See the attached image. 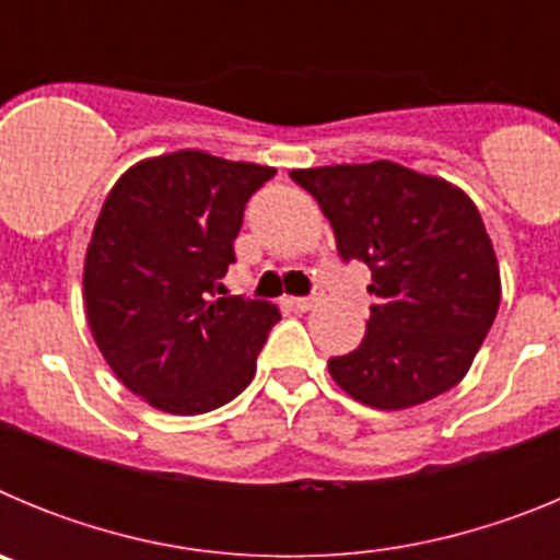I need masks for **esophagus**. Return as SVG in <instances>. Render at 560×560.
Segmentation results:
<instances>
[{"label": "esophagus", "instance_id": "1", "mask_svg": "<svg viewBox=\"0 0 560 560\" xmlns=\"http://www.w3.org/2000/svg\"><path fill=\"white\" fill-rule=\"evenodd\" d=\"M319 300H323V291L316 289V291H314V294H311V296H291L289 303H291V305H294V308H296V311H308V308H314V305H316V303H319Z\"/></svg>", "mask_w": 560, "mask_h": 560}]
</instances>
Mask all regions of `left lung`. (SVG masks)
Listing matches in <instances>:
<instances>
[{
    "mask_svg": "<svg viewBox=\"0 0 560 560\" xmlns=\"http://www.w3.org/2000/svg\"><path fill=\"white\" fill-rule=\"evenodd\" d=\"M314 196L345 264L373 271L368 334L328 359L334 381L375 409L446 393L471 368L499 311V264L459 187L395 162L291 171Z\"/></svg>",
    "mask_w": 560,
    "mask_h": 560,
    "instance_id": "1",
    "label": "left lung"
}]
</instances>
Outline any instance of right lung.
Wrapping results in <instances>:
<instances>
[{
	"label": "right lung",
	"mask_w": 560,
	"mask_h": 560,
	"mask_svg": "<svg viewBox=\"0 0 560 560\" xmlns=\"http://www.w3.org/2000/svg\"><path fill=\"white\" fill-rule=\"evenodd\" d=\"M275 167L176 151L133 165L97 215L83 303L114 375L171 415L224 407L255 378L280 311L224 294L246 201Z\"/></svg>",
	"instance_id": "1"
}]
</instances>
